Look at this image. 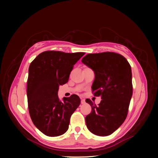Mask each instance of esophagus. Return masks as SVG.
<instances>
[{"mask_svg": "<svg viewBox=\"0 0 158 158\" xmlns=\"http://www.w3.org/2000/svg\"><path fill=\"white\" fill-rule=\"evenodd\" d=\"M81 104H85V103H86L85 99H84V98H82V99H81Z\"/></svg>", "mask_w": 158, "mask_h": 158, "instance_id": "34e87169", "label": "esophagus"}]
</instances>
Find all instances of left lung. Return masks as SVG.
I'll list each match as a JSON object with an SVG mask.
<instances>
[{"label": "left lung", "mask_w": 158, "mask_h": 158, "mask_svg": "<svg viewBox=\"0 0 158 158\" xmlns=\"http://www.w3.org/2000/svg\"><path fill=\"white\" fill-rule=\"evenodd\" d=\"M81 61L94 70L92 89L102 99L97 106L86 100L92 107L85 118L87 128L97 136L110 135L127 117L132 94L131 67L123 56L110 52L89 54Z\"/></svg>", "instance_id": "left-lung-1"}]
</instances>
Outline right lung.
Instances as JSON below:
<instances>
[{
	"label": "right lung",
	"instance_id": "right-lung-1",
	"mask_svg": "<svg viewBox=\"0 0 158 158\" xmlns=\"http://www.w3.org/2000/svg\"><path fill=\"white\" fill-rule=\"evenodd\" d=\"M84 54L45 51L30 64L27 86L29 111L34 125L46 136L65 133L71 115L80 105L77 95L61 101L57 92L60 86L69 81L73 65Z\"/></svg>",
	"mask_w": 158,
	"mask_h": 158
}]
</instances>
